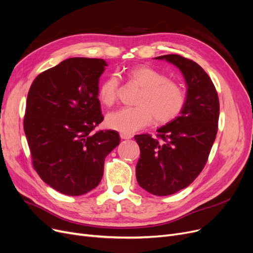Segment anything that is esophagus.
Instances as JSON below:
<instances>
[{
    "instance_id": "34e87169",
    "label": "esophagus",
    "mask_w": 253,
    "mask_h": 253,
    "mask_svg": "<svg viewBox=\"0 0 253 253\" xmlns=\"http://www.w3.org/2000/svg\"><path fill=\"white\" fill-rule=\"evenodd\" d=\"M120 136H121V138H122V139H130V138L133 137L132 134H128V133H121Z\"/></svg>"
}]
</instances>
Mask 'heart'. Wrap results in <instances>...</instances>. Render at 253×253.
<instances>
[{
	"instance_id": "1",
	"label": "heart",
	"mask_w": 253,
	"mask_h": 253,
	"mask_svg": "<svg viewBox=\"0 0 253 253\" xmlns=\"http://www.w3.org/2000/svg\"><path fill=\"white\" fill-rule=\"evenodd\" d=\"M129 80L141 87L136 99L137 106L123 107L108 114L106 125L122 133H132L152 123L167 124L177 119L184 109V87L161 71L147 65L128 70ZM120 81L116 74L109 75L99 86V99L106 105H114L119 98Z\"/></svg>"
}]
</instances>
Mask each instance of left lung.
Instances as JSON below:
<instances>
[{"instance_id":"8db88e82","label":"left lung","mask_w":253,"mask_h":253,"mask_svg":"<svg viewBox=\"0 0 253 253\" xmlns=\"http://www.w3.org/2000/svg\"><path fill=\"white\" fill-rule=\"evenodd\" d=\"M156 59L177 66L187 84L181 116L159 128L156 137L134 136L140 149L137 183L148 192L164 196L187 187L205 168L218 130L219 99L210 76L194 61L175 53Z\"/></svg>"}]
</instances>
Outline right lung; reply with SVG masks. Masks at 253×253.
I'll use <instances>...</instances> for the list:
<instances>
[{"label": "right lung", "instance_id": "right-lung-1", "mask_svg": "<svg viewBox=\"0 0 253 253\" xmlns=\"http://www.w3.org/2000/svg\"><path fill=\"white\" fill-rule=\"evenodd\" d=\"M102 59L70 58L40 73L28 93L24 129L33 168L50 187L78 196L94 189L104 160L119 144L103 121L98 84Z\"/></svg>", "mask_w": 253, "mask_h": 253}]
</instances>
